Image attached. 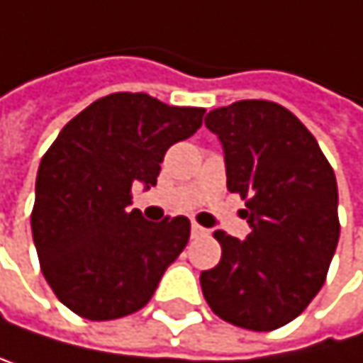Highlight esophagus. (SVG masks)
Masks as SVG:
<instances>
[{
	"mask_svg": "<svg viewBox=\"0 0 363 363\" xmlns=\"http://www.w3.org/2000/svg\"><path fill=\"white\" fill-rule=\"evenodd\" d=\"M190 234L195 236V239H199V236H206V234H208V230L201 228L199 223H192V225H190Z\"/></svg>",
	"mask_w": 363,
	"mask_h": 363,
	"instance_id": "34e87169",
	"label": "esophagus"
}]
</instances>
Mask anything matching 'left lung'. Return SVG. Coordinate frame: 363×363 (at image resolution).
<instances>
[{"label":"left lung","instance_id":"left-lung-1","mask_svg":"<svg viewBox=\"0 0 363 363\" xmlns=\"http://www.w3.org/2000/svg\"><path fill=\"white\" fill-rule=\"evenodd\" d=\"M206 127L223 146L228 190L245 199L252 232L243 241L214 232L221 260L201 272V291L221 320L274 331L324 285L340 239L335 173L309 129L276 103L212 109Z\"/></svg>","mask_w":363,"mask_h":363}]
</instances>
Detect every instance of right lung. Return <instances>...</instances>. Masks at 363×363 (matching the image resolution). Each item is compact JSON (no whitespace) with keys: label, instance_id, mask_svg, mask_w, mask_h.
<instances>
[{"label":"right lung","instance_id":"obj_1","mask_svg":"<svg viewBox=\"0 0 363 363\" xmlns=\"http://www.w3.org/2000/svg\"><path fill=\"white\" fill-rule=\"evenodd\" d=\"M201 107L111 94L72 118L37 173L32 239L65 307L87 320L140 311L188 243L186 217L146 221L131 188L157 184L166 151L201 127Z\"/></svg>","mask_w":363,"mask_h":363}]
</instances>
